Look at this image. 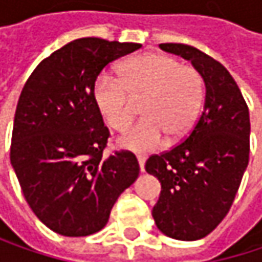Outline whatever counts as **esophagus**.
Returning <instances> with one entry per match:
<instances>
[{"label":"esophagus","mask_w":262,"mask_h":262,"mask_svg":"<svg viewBox=\"0 0 262 262\" xmlns=\"http://www.w3.org/2000/svg\"><path fill=\"white\" fill-rule=\"evenodd\" d=\"M136 158H138V162H139V168H141V171H144V165H145V159H147V158H145L144 155H138Z\"/></svg>","instance_id":"34e87169"}]
</instances>
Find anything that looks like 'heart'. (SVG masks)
Wrapping results in <instances>:
<instances>
[{
  "label": "heart",
  "instance_id": "b5f03b06",
  "mask_svg": "<svg viewBox=\"0 0 262 262\" xmlns=\"http://www.w3.org/2000/svg\"><path fill=\"white\" fill-rule=\"evenodd\" d=\"M205 80L194 67L162 53H144L124 60L118 77L103 73L94 84V103L106 124L124 133L142 103L144 120L121 138L133 151H148L167 138L178 142L195 126L205 101Z\"/></svg>",
  "mask_w": 262,
  "mask_h": 262
}]
</instances>
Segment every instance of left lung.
Masks as SVG:
<instances>
[{
    "mask_svg": "<svg viewBox=\"0 0 262 262\" xmlns=\"http://www.w3.org/2000/svg\"><path fill=\"white\" fill-rule=\"evenodd\" d=\"M164 51L191 60L203 76V112L181 144L151 155L145 171L161 182L151 215L174 239L211 234L229 212L249 164V107L229 71L203 51L183 43H161Z\"/></svg>",
    "mask_w": 262,
    "mask_h": 262,
    "instance_id": "8db88e82",
    "label": "left lung"
}]
</instances>
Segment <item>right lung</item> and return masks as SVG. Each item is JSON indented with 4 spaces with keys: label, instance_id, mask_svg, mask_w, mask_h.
I'll return each instance as SVG.
<instances>
[{
    "label": "right lung",
    "instance_id": "add662e5",
    "mask_svg": "<svg viewBox=\"0 0 262 262\" xmlns=\"http://www.w3.org/2000/svg\"><path fill=\"white\" fill-rule=\"evenodd\" d=\"M141 43L76 39L43 59L15 112L10 162L34 215L65 236L101 231L120 194L136 181L129 150L107 158L111 136L94 103V84L111 62Z\"/></svg>",
    "mask_w": 262,
    "mask_h": 262
}]
</instances>
